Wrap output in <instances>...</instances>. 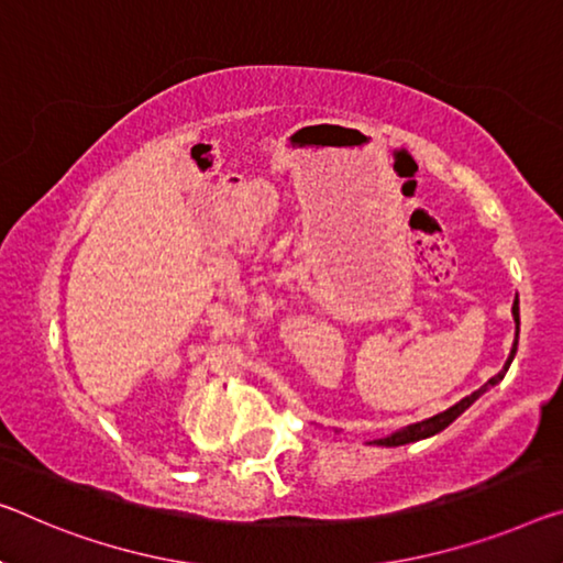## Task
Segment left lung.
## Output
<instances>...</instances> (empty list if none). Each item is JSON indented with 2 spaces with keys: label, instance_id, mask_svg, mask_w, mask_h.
<instances>
[{
  "label": "left lung",
  "instance_id": "left-lung-1",
  "mask_svg": "<svg viewBox=\"0 0 563 563\" xmlns=\"http://www.w3.org/2000/svg\"><path fill=\"white\" fill-rule=\"evenodd\" d=\"M511 314H514V322H516V336H514V347H511V354H508V360H506V365H504V369L498 372L496 377H490L486 385L481 387V390H475L473 395H468V397H463L461 402H455L453 408H448V410H443V412H438V415H432V418H428V420H420V422H412V426H408V428H400V430H395V432H390V435H385V438H377V440H369V445H383V448H397V445H408V443H418V440H426V438H432V435H438V432H443L448 426H451V422L455 420V418H461V415L471 408V405L478 400L481 395H486L490 387H496L500 379L506 377V372H508V367H511V362H514V357H516V350H518V332H521V311H518V294H516V299H514V307H511Z\"/></svg>",
  "mask_w": 563,
  "mask_h": 563
}]
</instances>
